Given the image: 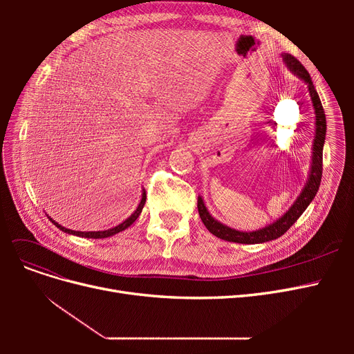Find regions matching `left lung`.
I'll use <instances>...</instances> for the list:
<instances>
[{
  "label": "left lung",
  "instance_id": "8db88e82",
  "mask_svg": "<svg viewBox=\"0 0 354 354\" xmlns=\"http://www.w3.org/2000/svg\"><path fill=\"white\" fill-rule=\"evenodd\" d=\"M283 63L286 68L291 71L299 80H303L307 84L310 102H312V108L315 113V138L312 145V164H310L308 177L306 180V185L301 190V194L297 196L294 203L289 209L283 214L282 217L277 218L276 221L267 224V226L254 230V232H239L236 229H232L226 224L220 223L218 220L214 218L208 208L205 207V202H203L202 196H198V211L202 223L205 224V227L223 241L227 242H236V243H263L269 242L273 239L281 238L282 234L292 226V224L299 218V216L306 211V208L310 205L317 194L320 180H322V156H324V145H325V136H326V118L322 108V103H320L319 94L315 88V85L310 78L308 72L306 68L299 63L294 56L283 53L282 55Z\"/></svg>",
  "mask_w": 354,
  "mask_h": 354
}]
</instances>
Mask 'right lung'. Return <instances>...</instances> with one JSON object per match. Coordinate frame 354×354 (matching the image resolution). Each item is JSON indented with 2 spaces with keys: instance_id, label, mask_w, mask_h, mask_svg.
<instances>
[{
  "instance_id": "right-lung-1",
  "label": "right lung",
  "mask_w": 354,
  "mask_h": 354,
  "mask_svg": "<svg viewBox=\"0 0 354 354\" xmlns=\"http://www.w3.org/2000/svg\"><path fill=\"white\" fill-rule=\"evenodd\" d=\"M145 202H146V190L143 189V192H142V201H140V203H138L137 209H136V211L131 214V216L128 217L125 221H122L121 224H118V226H115V227H112V229H108V230H99V232H80V230H71V229L63 227L62 224H59L57 221H55V220H53L51 217H48V218H50V221H51L53 224H55L56 227H59L62 232H65V233L75 234V236H80V238H88V239H104V238L113 236V234L120 233V232H122V230H125V229L130 227L131 224L138 218V216H140V212H142V209H143V207H145Z\"/></svg>"
}]
</instances>
